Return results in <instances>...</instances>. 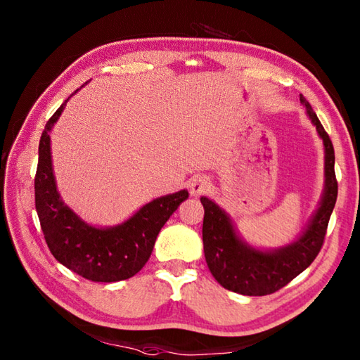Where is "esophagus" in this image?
Segmentation results:
<instances>
[{
	"label": "esophagus",
	"mask_w": 360,
	"mask_h": 360,
	"mask_svg": "<svg viewBox=\"0 0 360 360\" xmlns=\"http://www.w3.org/2000/svg\"><path fill=\"white\" fill-rule=\"evenodd\" d=\"M209 186H210L209 178H205V176H195V178L190 181V184H188L190 193H192L193 196L201 195L209 188Z\"/></svg>",
	"instance_id": "obj_1"
}]
</instances>
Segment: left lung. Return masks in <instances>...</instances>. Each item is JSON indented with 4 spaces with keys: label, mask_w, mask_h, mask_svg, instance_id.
<instances>
[{
    "label": "left lung",
    "mask_w": 360,
    "mask_h": 360,
    "mask_svg": "<svg viewBox=\"0 0 360 360\" xmlns=\"http://www.w3.org/2000/svg\"><path fill=\"white\" fill-rule=\"evenodd\" d=\"M300 102L317 134L323 142L325 184L316 212L307 227L286 246L259 249L240 235L231 215L207 196H201L204 205L202 243L209 271L221 286L243 295H267L286 286L298 274L314 262L322 249L328 221L338 200V181L334 173V148L317 114L300 94Z\"/></svg>",
    "instance_id": "8db88e82"
}]
</instances>
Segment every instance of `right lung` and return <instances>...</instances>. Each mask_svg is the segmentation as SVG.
<instances>
[{"label": "right lung", "instance_id": "obj_1", "mask_svg": "<svg viewBox=\"0 0 360 360\" xmlns=\"http://www.w3.org/2000/svg\"><path fill=\"white\" fill-rule=\"evenodd\" d=\"M68 101L48 120L38 145L35 209L44 240L57 262L83 278L103 283L127 280L148 262L160 229L187 200L188 192L184 188L155 198L116 226L98 227L83 221L60 196L52 168L51 131Z\"/></svg>", "mask_w": 360, "mask_h": 360}]
</instances>
